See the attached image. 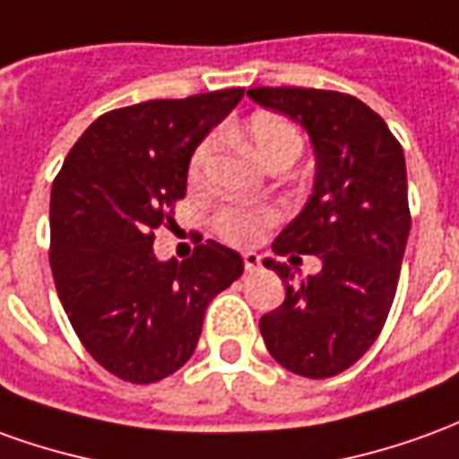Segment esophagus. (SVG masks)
<instances>
[{"instance_id":"esophagus-1","label":"esophagus","mask_w":459,"mask_h":459,"mask_svg":"<svg viewBox=\"0 0 459 459\" xmlns=\"http://www.w3.org/2000/svg\"><path fill=\"white\" fill-rule=\"evenodd\" d=\"M243 265H246V271H258L261 268V255L258 253H243Z\"/></svg>"}]
</instances>
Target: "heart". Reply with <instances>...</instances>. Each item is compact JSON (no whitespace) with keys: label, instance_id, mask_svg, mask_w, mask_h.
I'll return each mask as SVG.
<instances>
[{"label":"heart","instance_id":"1","mask_svg":"<svg viewBox=\"0 0 459 459\" xmlns=\"http://www.w3.org/2000/svg\"><path fill=\"white\" fill-rule=\"evenodd\" d=\"M246 139L251 143L255 156L261 159L265 166L281 159H293L296 161L300 152H303V141L288 121L281 117H271V114H258L248 121L246 126ZM216 141L206 139L198 143V149L191 156L188 163V178L191 181H201V176L206 171L211 153H213ZM273 221L271 213L265 211H248V208H223L216 216V230L223 240L236 243V246H248L261 238L263 229Z\"/></svg>","mask_w":459,"mask_h":459}]
</instances>
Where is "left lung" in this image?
<instances>
[{
	"label": "left lung",
	"instance_id": "obj_1",
	"mask_svg": "<svg viewBox=\"0 0 459 459\" xmlns=\"http://www.w3.org/2000/svg\"><path fill=\"white\" fill-rule=\"evenodd\" d=\"M248 96L300 124L316 153L313 194L273 251L323 261L300 283L285 263L263 261L283 278L285 300L263 316L261 335L285 370L333 377L363 358L395 298L410 233L405 153L355 96L300 86H258Z\"/></svg>",
	"mask_w": 459,
	"mask_h": 459
}]
</instances>
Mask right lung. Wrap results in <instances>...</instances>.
Returning <instances> with one entry per match:
<instances>
[{"mask_svg":"<svg viewBox=\"0 0 459 459\" xmlns=\"http://www.w3.org/2000/svg\"><path fill=\"white\" fill-rule=\"evenodd\" d=\"M243 89L156 99L99 117L51 186V273L74 333L126 383H156L196 351L208 303L243 273L216 240L159 261L153 230L186 196L188 163Z\"/></svg>","mask_w":459,"mask_h":459,"instance_id":"1","label":"right lung"}]
</instances>
